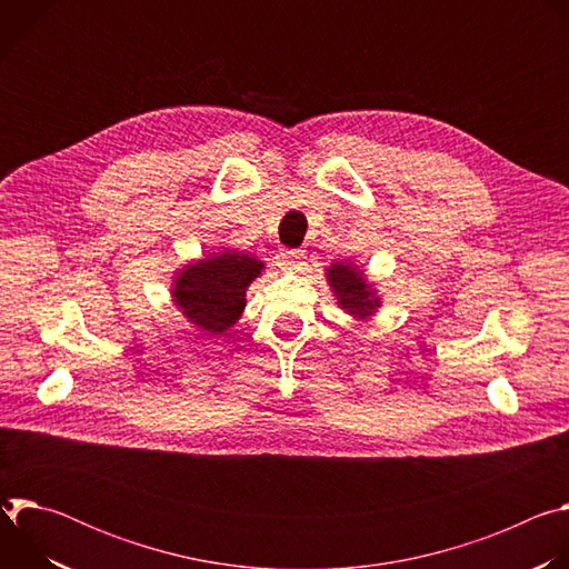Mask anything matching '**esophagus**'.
I'll use <instances>...</instances> for the list:
<instances>
[{
  "label": "esophagus",
  "instance_id": "34e87169",
  "mask_svg": "<svg viewBox=\"0 0 569 569\" xmlns=\"http://www.w3.org/2000/svg\"><path fill=\"white\" fill-rule=\"evenodd\" d=\"M303 259H306L303 250H281L277 254V266L281 270H299L303 266Z\"/></svg>",
  "mask_w": 569,
  "mask_h": 569
}]
</instances>
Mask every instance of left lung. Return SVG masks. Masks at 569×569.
Masks as SVG:
<instances>
[{"mask_svg": "<svg viewBox=\"0 0 569 569\" xmlns=\"http://www.w3.org/2000/svg\"><path fill=\"white\" fill-rule=\"evenodd\" d=\"M338 303L353 317H369L380 306V299L367 286L362 272L349 263H333L327 272Z\"/></svg>", "mask_w": 569, "mask_h": 569, "instance_id": "8db88e82", "label": "left lung"}]
</instances>
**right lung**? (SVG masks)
<instances>
[{"label":"right lung","mask_w":569,"mask_h":569,"mask_svg":"<svg viewBox=\"0 0 569 569\" xmlns=\"http://www.w3.org/2000/svg\"><path fill=\"white\" fill-rule=\"evenodd\" d=\"M261 270V261L242 252H224L198 261L176 279V303L189 321L220 336L238 321L246 308V290Z\"/></svg>","instance_id":"add662e5"}]
</instances>
